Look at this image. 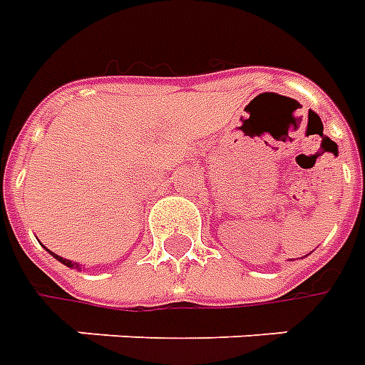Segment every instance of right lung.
I'll return each mask as SVG.
<instances>
[{"instance_id": "1", "label": "right lung", "mask_w": 365, "mask_h": 365, "mask_svg": "<svg viewBox=\"0 0 365 365\" xmlns=\"http://www.w3.org/2000/svg\"><path fill=\"white\" fill-rule=\"evenodd\" d=\"M44 248H46V246H44ZM46 250H48V248H46ZM48 252H51V250H48ZM51 254H52V256H54V258H56V260L62 262L64 266H68V268H72V269H82V268H80V264H78V262L66 260V258H62V256H58V254H54V252H51Z\"/></svg>"}]
</instances>
